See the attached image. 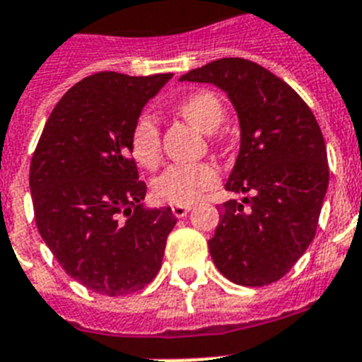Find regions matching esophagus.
Returning a JSON list of instances; mask_svg holds the SVG:
<instances>
[{"mask_svg":"<svg viewBox=\"0 0 362 362\" xmlns=\"http://www.w3.org/2000/svg\"><path fill=\"white\" fill-rule=\"evenodd\" d=\"M173 214H175V217H186L187 215V211H189L191 209V204H175L173 206Z\"/></svg>","mask_w":362,"mask_h":362,"instance_id":"34e87169","label":"esophagus"}]
</instances>
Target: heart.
<instances>
[{
    "mask_svg": "<svg viewBox=\"0 0 362 362\" xmlns=\"http://www.w3.org/2000/svg\"><path fill=\"white\" fill-rule=\"evenodd\" d=\"M178 112L202 132H214L223 123V103L215 93L197 92L178 103ZM130 151L144 167L160 162V127L154 115H139L130 134ZM218 169L209 162L175 163L154 178V197L167 204H191L204 191L217 186Z\"/></svg>",
    "mask_w": 362,
    "mask_h": 362,
    "instance_id": "b5f03b06",
    "label": "heart"
}]
</instances>
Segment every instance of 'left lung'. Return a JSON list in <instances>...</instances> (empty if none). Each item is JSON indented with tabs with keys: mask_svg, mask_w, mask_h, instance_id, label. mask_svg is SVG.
<instances>
[{
	"mask_svg": "<svg viewBox=\"0 0 362 362\" xmlns=\"http://www.w3.org/2000/svg\"><path fill=\"white\" fill-rule=\"evenodd\" d=\"M180 81L221 88L241 127L238 160L224 187L247 197L221 208L208 241L211 259L233 284H274L317 232L329 182L320 127L289 84L250 60H214Z\"/></svg>",
	"mask_w": 362,
	"mask_h": 362,
	"instance_id": "left-lung-1",
	"label": "left lung"
}]
</instances>
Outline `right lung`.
I'll return each instance as SVG.
<instances>
[{"mask_svg": "<svg viewBox=\"0 0 362 362\" xmlns=\"http://www.w3.org/2000/svg\"><path fill=\"white\" fill-rule=\"evenodd\" d=\"M173 73L101 71L57 103L31 160L38 232L66 272L88 289L123 296L162 267L171 208H147V186L130 158L139 114Z\"/></svg>", "mask_w": 362, "mask_h": 362, "instance_id": "obj_1", "label": "right lung"}]
</instances>
